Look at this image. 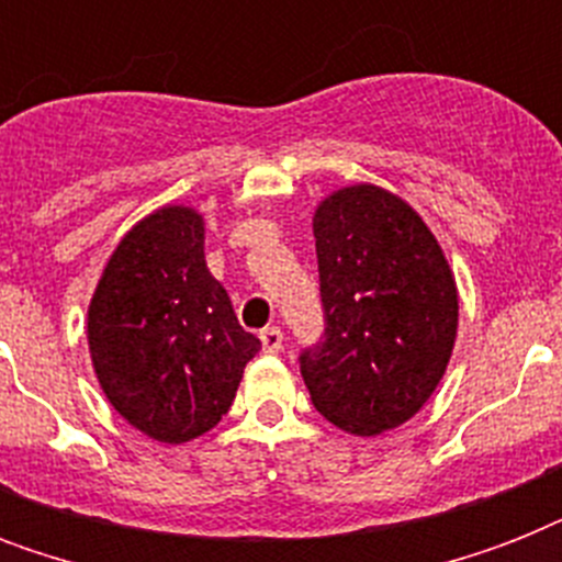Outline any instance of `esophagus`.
<instances>
[{
	"label": "esophagus",
	"instance_id": "esophagus-1",
	"mask_svg": "<svg viewBox=\"0 0 562 562\" xmlns=\"http://www.w3.org/2000/svg\"><path fill=\"white\" fill-rule=\"evenodd\" d=\"M259 338H262L265 352H280L282 350V329H280V326H265L262 333H259Z\"/></svg>",
	"mask_w": 562,
	"mask_h": 562
}]
</instances>
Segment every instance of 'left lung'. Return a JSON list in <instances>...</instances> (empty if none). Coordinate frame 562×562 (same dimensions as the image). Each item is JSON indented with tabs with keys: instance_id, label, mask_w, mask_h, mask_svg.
Wrapping results in <instances>:
<instances>
[{
	"instance_id": "obj_1",
	"label": "left lung",
	"mask_w": 562,
	"mask_h": 562,
	"mask_svg": "<svg viewBox=\"0 0 562 562\" xmlns=\"http://www.w3.org/2000/svg\"><path fill=\"white\" fill-rule=\"evenodd\" d=\"M312 229L326 333L300 373L329 423L382 435L443 379L458 335L454 273L414 206L373 183L324 198Z\"/></svg>"
}]
</instances>
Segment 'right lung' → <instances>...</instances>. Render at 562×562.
Listing matches in <instances>:
<instances>
[{
    "label": "right lung",
    "instance_id": "1",
    "mask_svg": "<svg viewBox=\"0 0 562 562\" xmlns=\"http://www.w3.org/2000/svg\"><path fill=\"white\" fill-rule=\"evenodd\" d=\"M87 341L110 405L160 443L210 431L262 347L206 268L203 215L183 203L154 210L119 241L90 300Z\"/></svg>",
    "mask_w": 562,
    "mask_h": 562
}]
</instances>
